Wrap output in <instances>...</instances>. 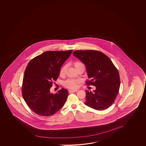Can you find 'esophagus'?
<instances>
[{
    "instance_id": "esophagus-1",
    "label": "esophagus",
    "mask_w": 146,
    "mask_h": 146,
    "mask_svg": "<svg viewBox=\"0 0 146 146\" xmlns=\"http://www.w3.org/2000/svg\"><path fill=\"white\" fill-rule=\"evenodd\" d=\"M77 91H78L77 90H69V93H74V92H76Z\"/></svg>"
}]
</instances>
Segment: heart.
<instances>
[{
	"label": "heart",
	"instance_id": "heart-1",
	"mask_svg": "<svg viewBox=\"0 0 146 146\" xmlns=\"http://www.w3.org/2000/svg\"><path fill=\"white\" fill-rule=\"evenodd\" d=\"M73 65L74 67L77 69L78 67L83 65L82 63H81L80 62H73ZM67 69V66L65 65L63 67H62V68L60 70V76H63L65 74L66 71ZM64 85L67 88H70V89H74L77 88L78 86V81L74 79H68L66 81H65L64 82Z\"/></svg>",
	"mask_w": 146,
	"mask_h": 146
}]
</instances>
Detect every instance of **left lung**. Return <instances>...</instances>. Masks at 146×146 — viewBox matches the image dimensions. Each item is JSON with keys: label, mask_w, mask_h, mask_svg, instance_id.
<instances>
[{"label": "left lung", "mask_w": 146, "mask_h": 146, "mask_svg": "<svg viewBox=\"0 0 146 146\" xmlns=\"http://www.w3.org/2000/svg\"><path fill=\"white\" fill-rule=\"evenodd\" d=\"M73 55L84 64L90 80L88 86H96L93 92L86 91V105L98 110H104L114 102L120 86L118 70L110 58L96 50H77Z\"/></svg>", "instance_id": "obj_1"}]
</instances>
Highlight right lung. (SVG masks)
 <instances>
[{
  "instance_id": "add662e5",
  "label": "right lung",
  "mask_w": 146,
  "mask_h": 146,
  "mask_svg": "<svg viewBox=\"0 0 146 146\" xmlns=\"http://www.w3.org/2000/svg\"><path fill=\"white\" fill-rule=\"evenodd\" d=\"M73 50L48 51L31 60L25 70L22 94L29 108L36 114L48 117L65 104L68 91L62 88L51 93L50 89L60 75L62 64Z\"/></svg>"
}]
</instances>
